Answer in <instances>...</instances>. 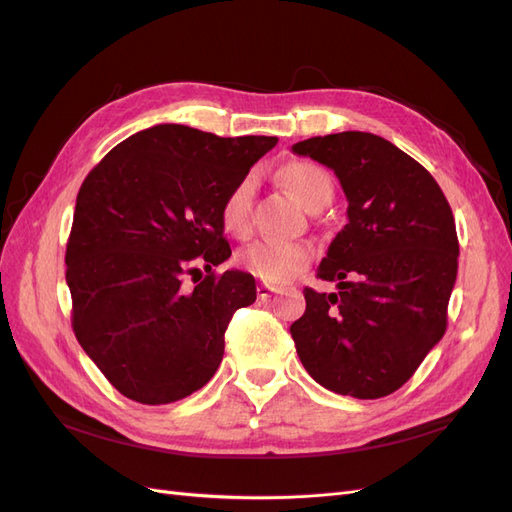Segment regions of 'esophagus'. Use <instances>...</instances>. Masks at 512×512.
<instances>
[{
    "instance_id": "obj_1",
    "label": "esophagus",
    "mask_w": 512,
    "mask_h": 512,
    "mask_svg": "<svg viewBox=\"0 0 512 512\" xmlns=\"http://www.w3.org/2000/svg\"><path fill=\"white\" fill-rule=\"evenodd\" d=\"M256 292H258V299L267 301V299H271L273 294L277 292V288H273V286H269V284H260V286L256 288Z\"/></svg>"
}]
</instances>
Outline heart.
<instances>
[{
	"instance_id": "obj_1",
	"label": "heart",
	"mask_w": 512,
	"mask_h": 512,
	"mask_svg": "<svg viewBox=\"0 0 512 512\" xmlns=\"http://www.w3.org/2000/svg\"><path fill=\"white\" fill-rule=\"evenodd\" d=\"M284 188L307 209H320L333 196L331 175L320 164L309 160H290L277 170ZM254 196V177H241L226 192L220 207L222 228L232 237L250 232V213ZM314 260V245L307 241H256L239 252V267L262 282L286 284L301 275Z\"/></svg>"
}]
</instances>
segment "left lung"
<instances>
[{
    "label": "left lung",
    "mask_w": 512,
    "mask_h": 512,
    "mask_svg": "<svg viewBox=\"0 0 512 512\" xmlns=\"http://www.w3.org/2000/svg\"><path fill=\"white\" fill-rule=\"evenodd\" d=\"M329 166L348 198V224L292 322L297 354L324 389L378 399L404 386L446 331L459 241L451 205L408 153L369 132L314 136L292 145Z\"/></svg>",
    "instance_id": "8db88e82"
}]
</instances>
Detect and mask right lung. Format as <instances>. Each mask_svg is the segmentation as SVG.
<instances>
[{"mask_svg":"<svg viewBox=\"0 0 512 512\" xmlns=\"http://www.w3.org/2000/svg\"><path fill=\"white\" fill-rule=\"evenodd\" d=\"M275 145V136L222 138L160 123L113 147L85 177L66 247L72 329L121 395L162 406L218 371L232 314L256 301L250 273L213 271L232 254L220 207ZM196 272L195 286L183 287Z\"/></svg>","mask_w":512,"mask_h":512,"instance_id":"right-lung-1","label":"right lung"}]
</instances>
